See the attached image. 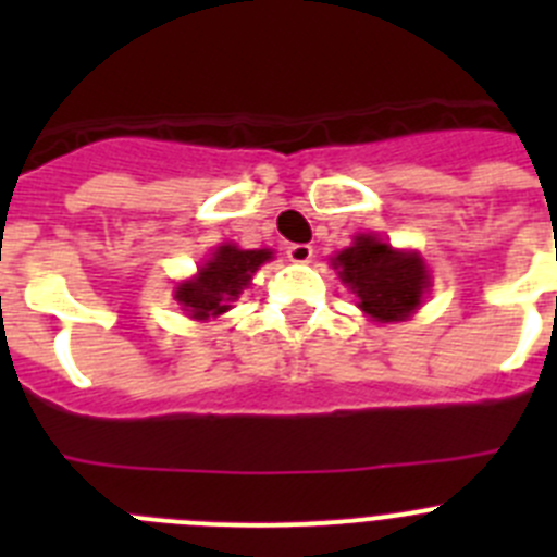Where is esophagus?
I'll return each mask as SVG.
<instances>
[{"mask_svg": "<svg viewBox=\"0 0 557 557\" xmlns=\"http://www.w3.org/2000/svg\"><path fill=\"white\" fill-rule=\"evenodd\" d=\"M312 256H314L312 245H307V243H295V245H289V248H287V259H289V262H295V264L312 262Z\"/></svg>", "mask_w": 557, "mask_h": 557, "instance_id": "1", "label": "esophagus"}]
</instances>
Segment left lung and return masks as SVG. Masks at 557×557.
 I'll use <instances>...</instances> for the list:
<instances>
[{
	"label": "left lung",
	"mask_w": 557,
	"mask_h": 557,
	"mask_svg": "<svg viewBox=\"0 0 557 557\" xmlns=\"http://www.w3.org/2000/svg\"><path fill=\"white\" fill-rule=\"evenodd\" d=\"M332 264L357 307L379 323L407 321L430 289V270L416 250H396L373 234H359Z\"/></svg>",
	"instance_id": "1"
}]
</instances>
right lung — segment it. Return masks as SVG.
Listing matches in <instances>:
<instances>
[{"label":"right lung","mask_w":557,"mask_h":557,"mask_svg":"<svg viewBox=\"0 0 557 557\" xmlns=\"http://www.w3.org/2000/svg\"><path fill=\"white\" fill-rule=\"evenodd\" d=\"M273 259V250H243L236 245H220L191 275L175 287V301L195 321H209L228 312L231 301L239 298L253 273Z\"/></svg>","instance_id":"add662e5"}]
</instances>
